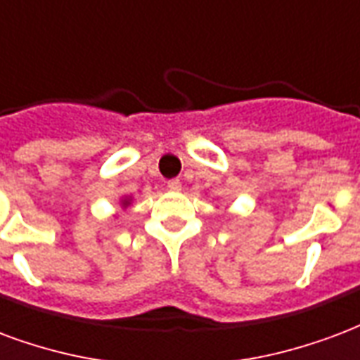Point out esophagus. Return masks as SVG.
<instances>
[{"label": "esophagus", "mask_w": 360, "mask_h": 360, "mask_svg": "<svg viewBox=\"0 0 360 360\" xmlns=\"http://www.w3.org/2000/svg\"><path fill=\"white\" fill-rule=\"evenodd\" d=\"M167 188H169V190H172V191L182 190V182H180L178 178H172V180H169V182H167Z\"/></svg>", "instance_id": "1"}]
</instances>
